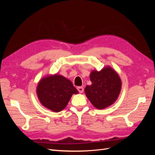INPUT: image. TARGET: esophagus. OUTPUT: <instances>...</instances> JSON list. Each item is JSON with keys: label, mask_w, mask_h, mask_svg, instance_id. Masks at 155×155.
Instances as JSON below:
<instances>
[{"label": "esophagus", "mask_w": 155, "mask_h": 155, "mask_svg": "<svg viewBox=\"0 0 155 155\" xmlns=\"http://www.w3.org/2000/svg\"><path fill=\"white\" fill-rule=\"evenodd\" d=\"M77 89L78 90V91L79 92V93H83V91H84L83 87H78Z\"/></svg>", "instance_id": "obj_1"}]
</instances>
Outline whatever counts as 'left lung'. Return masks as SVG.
<instances>
[{"label":"left lung","mask_w":155,"mask_h":155,"mask_svg":"<svg viewBox=\"0 0 155 155\" xmlns=\"http://www.w3.org/2000/svg\"><path fill=\"white\" fill-rule=\"evenodd\" d=\"M91 85H87L85 92L91 104L97 109H104L117 100L121 88V79L109 66L100 71L92 70L90 74Z\"/></svg>","instance_id":"8db88e82"}]
</instances>
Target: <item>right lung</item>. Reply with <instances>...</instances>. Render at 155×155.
Instances as JSON below:
<instances>
[{
    "label": "right lung",
    "instance_id": "obj_1",
    "mask_svg": "<svg viewBox=\"0 0 155 155\" xmlns=\"http://www.w3.org/2000/svg\"><path fill=\"white\" fill-rule=\"evenodd\" d=\"M41 104L51 111L58 112L67 107L70 98L79 93L72 81L62 75L55 74L42 78L36 88Z\"/></svg>",
    "mask_w": 155,
    "mask_h": 155
}]
</instances>
